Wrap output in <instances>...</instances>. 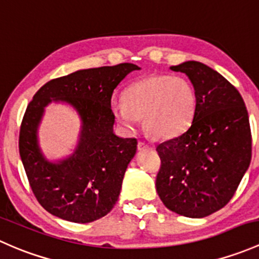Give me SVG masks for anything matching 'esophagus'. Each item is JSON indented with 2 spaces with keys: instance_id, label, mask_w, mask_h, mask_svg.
Wrapping results in <instances>:
<instances>
[{
  "instance_id": "obj_1",
  "label": "esophagus",
  "mask_w": 259,
  "mask_h": 259,
  "mask_svg": "<svg viewBox=\"0 0 259 259\" xmlns=\"http://www.w3.org/2000/svg\"><path fill=\"white\" fill-rule=\"evenodd\" d=\"M137 148H138V151H143V149L149 148V146L146 142H143V141H140L137 145Z\"/></svg>"
}]
</instances>
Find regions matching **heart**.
<instances>
[{
	"mask_svg": "<svg viewBox=\"0 0 259 259\" xmlns=\"http://www.w3.org/2000/svg\"><path fill=\"white\" fill-rule=\"evenodd\" d=\"M197 107L193 86L182 77L154 74L133 82L123 101H112L111 111L123 130L133 132L143 117L146 130L157 138H173L188 128Z\"/></svg>",
	"mask_w": 259,
	"mask_h": 259,
	"instance_id": "obj_1",
	"label": "heart"
}]
</instances>
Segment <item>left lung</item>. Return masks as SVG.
<instances>
[{"label": "left lung", "instance_id": "left-lung-1", "mask_svg": "<svg viewBox=\"0 0 259 259\" xmlns=\"http://www.w3.org/2000/svg\"><path fill=\"white\" fill-rule=\"evenodd\" d=\"M170 70L187 74L197 107L182 135L157 146L161 158L157 193L172 212L203 218L231 201L248 169V112L236 87L208 66L187 61Z\"/></svg>", "mask_w": 259, "mask_h": 259}]
</instances>
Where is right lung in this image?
Returning <instances> with one entry per match:
<instances>
[{
	"mask_svg": "<svg viewBox=\"0 0 259 259\" xmlns=\"http://www.w3.org/2000/svg\"><path fill=\"white\" fill-rule=\"evenodd\" d=\"M136 70L140 67L133 63H119L76 71L51 79L28 103L20 130V156L34 197L51 214L90 223L116 204L137 140L113 133L111 98L119 82ZM51 102L71 104L82 122L75 152L57 162L43 156L36 138L44 107Z\"/></svg>",
	"mask_w": 259,
	"mask_h": 259,
	"instance_id": "right-lung-1",
	"label": "right lung"
}]
</instances>
